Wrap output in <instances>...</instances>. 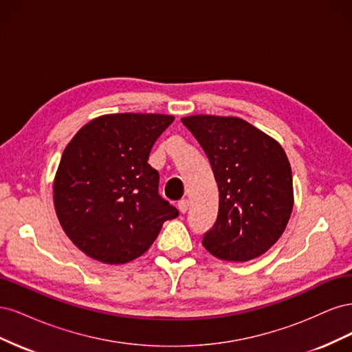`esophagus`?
<instances>
[{"label":"esophagus","instance_id":"34e87169","mask_svg":"<svg viewBox=\"0 0 352 352\" xmlns=\"http://www.w3.org/2000/svg\"><path fill=\"white\" fill-rule=\"evenodd\" d=\"M177 208H179V211L182 212V214H185V212L188 211V208H189V202H188V199H180L179 202H177Z\"/></svg>","mask_w":352,"mask_h":352}]
</instances>
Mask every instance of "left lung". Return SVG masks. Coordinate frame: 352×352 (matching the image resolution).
I'll list each match as a JSON object with an SVG mask.
<instances>
[{
    "instance_id": "left-lung-1",
    "label": "left lung",
    "mask_w": 352,
    "mask_h": 352,
    "mask_svg": "<svg viewBox=\"0 0 352 352\" xmlns=\"http://www.w3.org/2000/svg\"><path fill=\"white\" fill-rule=\"evenodd\" d=\"M182 123L208 157L219 188L217 220L202 245L226 261L260 257L282 236L294 207L283 148L239 117L197 114Z\"/></svg>"
}]
</instances>
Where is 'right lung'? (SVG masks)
I'll return each mask as SVG.
<instances>
[{"label": "right lung", "mask_w": 352, "mask_h": 352, "mask_svg": "<svg viewBox=\"0 0 352 352\" xmlns=\"http://www.w3.org/2000/svg\"><path fill=\"white\" fill-rule=\"evenodd\" d=\"M175 120L167 114H105L65 148L54 179V207L69 239L105 264L129 263L151 247L179 211L158 195L151 148Z\"/></svg>", "instance_id": "1"}]
</instances>
